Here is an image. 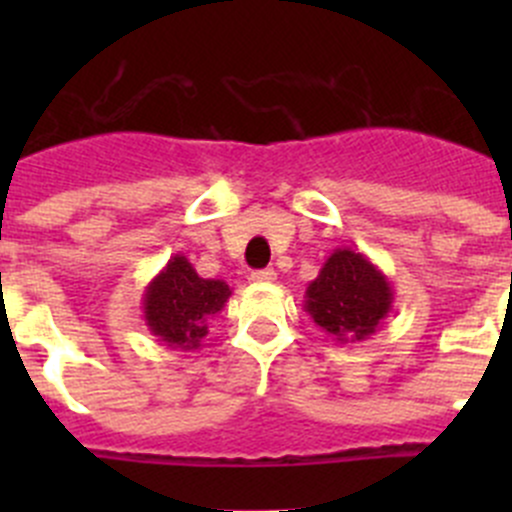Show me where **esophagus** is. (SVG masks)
Wrapping results in <instances>:
<instances>
[{
  "instance_id": "obj_1",
  "label": "esophagus",
  "mask_w": 512,
  "mask_h": 512,
  "mask_svg": "<svg viewBox=\"0 0 512 512\" xmlns=\"http://www.w3.org/2000/svg\"><path fill=\"white\" fill-rule=\"evenodd\" d=\"M250 280L255 282V285H270V282L277 280V272L272 270V267H265V270H255V272H252Z\"/></svg>"
}]
</instances>
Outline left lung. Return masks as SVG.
I'll return each mask as SVG.
<instances>
[{"label": "left lung", "mask_w": 512, "mask_h": 512, "mask_svg": "<svg viewBox=\"0 0 512 512\" xmlns=\"http://www.w3.org/2000/svg\"><path fill=\"white\" fill-rule=\"evenodd\" d=\"M394 307L389 277L352 247H337L304 292V312L339 344L379 332Z\"/></svg>", "instance_id": "left-lung-1"}]
</instances>
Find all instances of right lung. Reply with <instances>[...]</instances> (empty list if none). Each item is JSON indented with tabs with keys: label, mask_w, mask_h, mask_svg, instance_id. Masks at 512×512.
Listing matches in <instances>:
<instances>
[{
	"label": "right lung",
	"mask_w": 512,
	"mask_h": 512,
	"mask_svg": "<svg viewBox=\"0 0 512 512\" xmlns=\"http://www.w3.org/2000/svg\"><path fill=\"white\" fill-rule=\"evenodd\" d=\"M232 289L205 280L185 255H173L143 292V319L158 342L180 352L203 347L208 322L225 307Z\"/></svg>",
	"instance_id": "right-lung-1"
}]
</instances>
